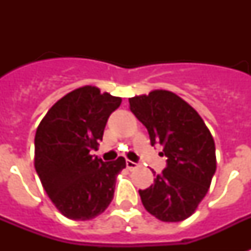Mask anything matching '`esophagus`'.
Returning <instances> with one entry per match:
<instances>
[{
    "mask_svg": "<svg viewBox=\"0 0 251 251\" xmlns=\"http://www.w3.org/2000/svg\"><path fill=\"white\" fill-rule=\"evenodd\" d=\"M138 163H134V161L131 160H126V167L129 168V169H134V168H137L138 167Z\"/></svg>",
    "mask_w": 251,
    "mask_h": 251,
    "instance_id": "esophagus-1",
    "label": "esophagus"
}]
</instances>
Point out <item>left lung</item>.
Masks as SVG:
<instances>
[{
    "mask_svg": "<svg viewBox=\"0 0 251 251\" xmlns=\"http://www.w3.org/2000/svg\"><path fill=\"white\" fill-rule=\"evenodd\" d=\"M129 102L151 145L163 146L167 156L153 185L139 190L142 203L161 222H182L202 202L216 171L214 138L197 110L171 91L155 90Z\"/></svg>",
    "mask_w": 251,
    "mask_h": 251,
    "instance_id": "1",
    "label": "left lung"
}]
</instances>
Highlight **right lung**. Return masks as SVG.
I'll return each mask as SVG.
<instances>
[{
  "label": "right lung",
  "instance_id": "obj_1",
  "mask_svg": "<svg viewBox=\"0 0 251 251\" xmlns=\"http://www.w3.org/2000/svg\"><path fill=\"white\" fill-rule=\"evenodd\" d=\"M121 98L92 86L69 92L48 110L35 135V169L47 194L61 214L91 220L106 210L124 157L102 161L92 156L102 141L106 121Z\"/></svg>",
  "mask_w": 251,
  "mask_h": 251
}]
</instances>
